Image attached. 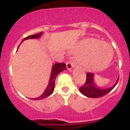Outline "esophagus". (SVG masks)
<instances>
[{"label": "esophagus", "instance_id": "esophagus-1", "mask_svg": "<svg viewBox=\"0 0 130 130\" xmlns=\"http://www.w3.org/2000/svg\"><path fill=\"white\" fill-rule=\"evenodd\" d=\"M66 65H67V69L68 70H71L74 67V63L72 61H69L68 62H67Z\"/></svg>", "mask_w": 130, "mask_h": 130}]
</instances>
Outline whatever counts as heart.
<instances>
[{"mask_svg":"<svg viewBox=\"0 0 130 130\" xmlns=\"http://www.w3.org/2000/svg\"><path fill=\"white\" fill-rule=\"evenodd\" d=\"M79 51L84 58L88 67L92 70H101L105 68L113 57L111 46L95 39L83 40L79 45Z\"/></svg>","mask_w":130,"mask_h":130,"instance_id":"obj_1","label":"heart"}]
</instances>
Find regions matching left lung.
Listing matches in <instances>:
<instances>
[{
	"label": "left lung",
	"mask_w": 130,
	"mask_h": 130,
	"mask_svg": "<svg viewBox=\"0 0 130 130\" xmlns=\"http://www.w3.org/2000/svg\"><path fill=\"white\" fill-rule=\"evenodd\" d=\"M118 81L119 78L112 87L109 88H102L101 87L97 86L94 82V73L88 72L86 74V81L83 86L79 88V91L82 94L89 98H99L107 94V93L112 90L117 85Z\"/></svg>",
	"instance_id": "obj_1"
}]
</instances>
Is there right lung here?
I'll return each instance as SVG.
<instances>
[{
	"instance_id": "obj_1",
	"label": "right lung",
	"mask_w": 130,
	"mask_h": 130,
	"mask_svg": "<svg viewBox=\"0 0 130 130\" xmlns=\"http://www.w3.org/2000/svg\"><path fill=\"white\" fill-rule=\"evenodd\" d=\"M42 33H43V32H40V33L35 34V35L29 36L25 38L23 40H23H25L27 39L38 38L39 37H40V36L42 35ZM65 69H66V65H65V63H58L53 65V68H52V71H51V78H50L49 83L48 84V86H47L46 89L45 90L44 93L41 95V96H40L38 97V98L32 99V100H42V99H44V98H46V97L49 96L53 92V91H54V88H55V82L56 77H57V76L58 75L59 73H60L61 71H63V70H65Z\"/></svg>"
}]
</instances>
